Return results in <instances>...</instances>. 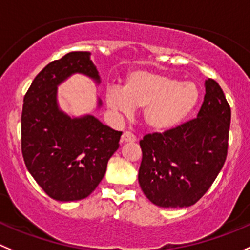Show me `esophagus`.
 I'll use <instances>...</instances> for the list:
<instances>
[{
	"instance_id": "obj_1",
	"label": "esophagus",
	"mask_w": 250,
	"mask_h": 250,
	"mask_svg": "<svg viewBox=\"0 0 250 250\" xmlns=\"http://www.w3.org/2000/svg\"><path fill=\"white\" fill-rule=\"evenodd\" d=\"M121 144H126V142H135L136 141V137H135L134 134L129 131H125L123 135H121Z\"/></svg>"
}]
</instances>
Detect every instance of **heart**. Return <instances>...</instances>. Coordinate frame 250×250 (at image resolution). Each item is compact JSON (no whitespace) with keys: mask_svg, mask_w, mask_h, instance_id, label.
I'll return each mask as SVG.
<instances>
[{"mask_svg":"<svg viewBox=\"0 0 250 250\" xmlns=\"http://www.w3.org/2000/svg\"><path fill=\"white\" fill-rule=\"evenodd\" d=\"M199 98L194 83L148 71H134L126 77L123 89L113 87L105 93L106 105L116 113L144 109L145 125L158 134L180 126L196 108Z\"/></svg>","mask_w":250,"mask_h":250,"instance_id":"obj_1","label":"heart"}]
</instances>
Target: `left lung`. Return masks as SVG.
Listing matches in <instances>:
<instances>
[{
  "mask_svg": "<svg viewBox=\"0 0 250 250\" xmlns=\"http://www.w3.org/2000/svg\"><path fill=\"white\" fill-rule=\"evenodd\" d=\"M198 118L165 134L140 141L142 161L139 183L159 208H188L210 189L225 165L230 108L216 81H205Z\"/></svg>",
  "mask_w": 250,
  "mask_h": 250,
  "instance_id": "1",
  "label": "left lung"
}]
</instances>
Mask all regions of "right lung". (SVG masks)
I'll return each instance as SVG.
<instances>
[{
	"label": "right lung",
	"instance_id": "obj_1",
	"mask_svg": "<svg viewBox=\"0 0 250 250\" xmlns=\"http://www.w3.org/2000/svg\"><path fill=\"white\" fill-rule=\"evenodd\" d=\"M75 73L101 83L91 52H68L38 73L23 101L25 166L40 188L58 201L82 200L94 191L123 134L94 115L70 116L61 110L58 87Z\"/></svg>",
	"mask_w": 250,
	"mask_h": 250
}]
</instances>
